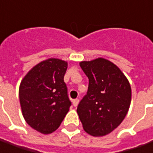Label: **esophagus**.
<instances>
[{"label": "esophagus", "mask_w": 153, "mask_h": 153, "mask_svg": "<svg viewBox=\"0 0 153 153\" xmlns=\"http://www.w3.org/2000/svg\"><path fill=\"white\" fill-rule=\"evenodd\" d=\"M79 99H75L73 100V105L74 107L78 106V104H79Z\"/></svg>", "instance_id": "esophagus-1"}]
</instances>
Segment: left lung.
<instances>
[{"label": "left lung", "mask_w": 153, "mask_h": 153, "mask_svg": "<svg viewBox=\"0 0 153 153\" xmlns=\"http://www.w3.org/2000/svg\"><path fill=\"white\" fill-rule=\"evenodd\" d=\"M79 65L89 82L77 113L85 132L105 136L117 128L128 114L131 86L121 69L106 59L81 61Z\"/></svg>", "instance_id": "8db88e82"}]
</instances>
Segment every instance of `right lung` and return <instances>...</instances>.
<instances>
[{
  "instance_id": "1",
  "label": "right lung",
  "mask_w": 153,
  "mask_h": 153,
  "mask_svg": "<svg viewBox=\"0 0 153 153\" xmlns=\"http://www.w3.org/2000/svg\"><path fill=\"white\" fill-rule=\"evenodd\" d=\"M68 63L50 58L39 62L21 80L19 98L25 122L42 134L54 132L69 112V101L64 76Z\"/></svg>"
}]
</instances>
